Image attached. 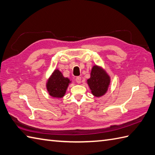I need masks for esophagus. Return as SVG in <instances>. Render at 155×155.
<instances>
[{
    "instance_id": "obj_1",
    "label": "esophagus",
    "mask_w": 155,
    "mask_h": 155,
    "mask_svg": "<svg viewBox=\"0 0 155 155\" xmlns=\"http://www.w3.org/2000/svg\"><path fill=\"white\" fill-rule=\"evenodd\" d=\"M75 81H76V82H77L78 84H81V77H77L76 78H75Z\"/></svg>"
}]
</instances>
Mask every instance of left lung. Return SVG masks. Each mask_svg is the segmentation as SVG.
<instances>
[{
    "instance_id": "obj_1",
    "label": "left lung",
    "mask_w": 155,
    "mask_h": 155,
    "mask_svg": "<svg viewBox=\"0 0 155 155\" xmlns=\"http://www.w3.org/2000/svg\"><path fill=\"white\" fill-rule=\"evenodd\" d=\"M110 75L105 69L99 65H95L91 68L90 78L87 80V84L91 92L96 97L105 95L110 84Z\"/></svg>"
}]
</instances>
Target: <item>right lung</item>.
<instances>
[{"label":"right lung","instance_id":"obj_1","mask_svg":"<svg viewBox=\"0 0 155 155\" xmlns=\"http://www.w3.org/2000/svg\"><path fill=\"white\" fill-rule=\"evenodd\" d=\"M71 83V81L68 78H65L58 69H55L47 80L46 88L50 96L53 98H62Z\"/></svg>","mask_w":155,"mask_h":155}]
</instances>
